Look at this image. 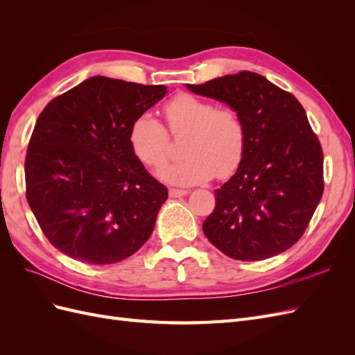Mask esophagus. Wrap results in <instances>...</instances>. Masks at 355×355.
I'll list each match as a JSON object with an SVG mask.
<instances>
[{"label": "esophagus", "instance_id": "obj_1", "mask_svg": "<svg viewBox=\"0 0 355 355\" xmlns=\"http://www.w3.org/2000/svg\"><path fill=\"white\" fill-rule=\"evenodd\" d=\"M188 191L187 189H176V188H171L168 189V196L171 198H178V197H182V196H187Z\"/></svg>", "mask_w": 355, "mask_h": 355}]
</instances>
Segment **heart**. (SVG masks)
I'll return each mask as SVG.
<instances>
[{
    "label": "heart",
    "mask_w": 355,
    "mask_h": 355,
    "mask_svg": "<svg viewBox=\"0 0 355 355\" xmlns=\"http://www.w3.org/2000/svg\"><path fill=\"white\" fill-rule=\"evenodd\" d=\"M166 127L144 112L128 130L135 157L149 168H159L170 157V137L180 139L179 163L161 171V178L173 185H197L214 175L227 179L234 175L244 158L247 128L243 115L234 108H216L211 101L189 93H179L164 106Z\"/></svg>",
    "instance_id": "1"
}]
</instances>
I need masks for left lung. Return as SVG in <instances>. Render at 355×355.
Returning a JSON list of instances; mask_svg holds the SVG:
<instances>
[{"instance_id":"8db88e82","label":"left lung","mask_w":355,"mask_h":355,"mask_svg":"<svg viewBox=\"0 0 355 355\" xmlns=\"http://www.w3.org/2000/svg\"><path fill=\"white\" fill-rule=\"evenodd\" d=\"M187 87L237 110L247 128L240 167L214 191L216 206L202 223L206 237L239 261H262L290 249L324 189L323 149L304 106L250 71Z\"/></svg>"}]
</instances>
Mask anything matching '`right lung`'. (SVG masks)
Returning <instances> with one entry per match:
<instances>
[{
  "label": "right lung",
  "mask_w": 355,
  "mask_h": 355,
  "mask_svg": "<svg viewBox=\"0 0 355 355\" xmlns=\"http://www.w3.org/2000/svg\"><path fill=\"white\" fill-rule=\"evenodd\" d=\"M166 93V85L98 75L40 114L25 159L26 200L62 253L94 265L115 263L153 234L167 188L135 157L128 130Z\"/></svg>",
  "instance_id": "1"
}]
</instances>
